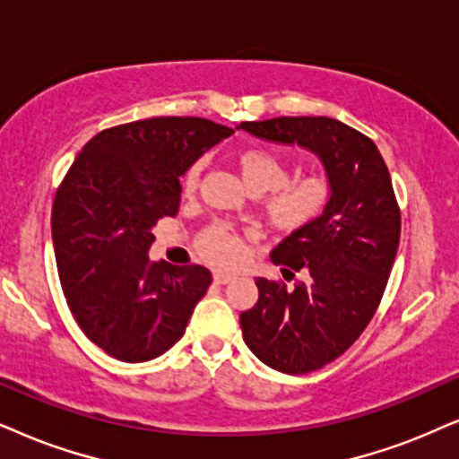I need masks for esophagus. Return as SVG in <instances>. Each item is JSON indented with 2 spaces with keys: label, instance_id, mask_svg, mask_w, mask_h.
Masks as SVG:
<instances>
[{
  "label": "esophagus",
  "instance_id": "obj_1",
  "mask_svg": "<svg viewBox=\"0 0 459 459\" xmlns=\"http://www.w3.org/2000/svg\"><path fill=\"white\" fill-rule=\"evenodd\" d=\"M229 281H233V275H229V273H213V283H218V286H226Z\"/></svg>",
  "mask_w": 459,
  "mask_h": 459
}]
</instances>
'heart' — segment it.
<instances>
[{
    "label": "heart",
    "mask_w": 459,
    "mask_h": 459,
    "mask_svg": "<svg viewBox=\"0 0 459 459\" xmlns=\"http://www.w3.org/2000/svg\"><path fill=\"white\" fill-rule=\"evenodd\" d=\"M233 165L246 188L260 196V210L273 229L280 233H300L324 218L333 203V179L324 171H311L288 179V165L269 150L247 146L233 154ZM199 178V165L184 176V190L193 193ZM196 249L213 264H235L243 254V241L229 224L207 226L196 239Z\"/></svg>",
    "instance_id": "obj_1"
}]
</instances>
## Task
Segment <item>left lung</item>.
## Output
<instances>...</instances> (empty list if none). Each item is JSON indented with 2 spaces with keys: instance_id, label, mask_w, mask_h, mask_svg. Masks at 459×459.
I'll use <instances>...</instances> for the list:
<instances>
[{
  "instance_id": "1",
  "label": "left lung",
  "mask_w": 459,
  "mask_h": 459,
  "mask_svg": "<svg viewBox=\"0 0 459 459\" xmlns=\"http://www.w3.org/2000/svg\"><path fill=\"white\" fill-rule=\"evenodd\" d=\"M252 135L320 156L333 203L311 229L286 237L273 263L303 273L292 290L258 277V300L239 316L243 341L266 367L305 375L345 353L373 320L400 241V207L375 142L328 116L241 123Z\"/></svg>"
}]
</instances>
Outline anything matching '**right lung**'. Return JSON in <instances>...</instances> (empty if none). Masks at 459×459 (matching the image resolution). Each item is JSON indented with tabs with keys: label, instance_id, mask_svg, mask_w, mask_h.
I'll use <instances>...</instances> for the list:
<instances>
[{
	"label": "right lung",
	"instance_id": "add662e5",
	"mask_svg": "<svg viewBox=\"0 0 459 459\" xmlns=\"http://www.w3.org/2000/svg\"><path fill=\"white\" fill-rule=\"evenodd\" d=\"M230 133L196 116L109 126L56 188L52 241L63 294L80 330L108 356L148 362L182 339L212 273L152 263V229L178 213L179 176Z\"/></svg>",
	"mask_w": 459,
	"mask_h": 459
}]
</instances>
